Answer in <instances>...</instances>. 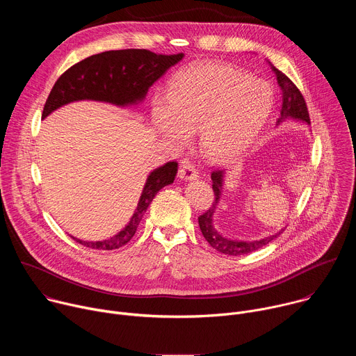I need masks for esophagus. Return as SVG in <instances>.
Listing matches in <instances>:
<instances>
[{"instance_id":"obj_1","label":"esophagus","mask_w":356,"mask_h":356,"mask_svg":"<svg viewBox=\"0 0 356 356\" xmlns=\"http://www.w3.org/2000/svg\"><path fill=\"white\" fill-rule=\"evenodd\" d=\"M179 177L183 180H195L198 177V172L194 165L188 162H183L179 169Z\"/></svg>"}]
</instances>
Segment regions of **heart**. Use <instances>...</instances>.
Returning a JSON list of instances; mask_svg holds the SVG:
<instances>
[{
    "label": "heart",
    "instance_id": "1",
    "mask_svg": "<svg viewBox=\"0 0 356 356\" xmlns=\"http://www.w3.org/2000/svg\"><path fill=\"white\" fill-rule=\"evenodd\" d=\"M272 106L266 81L225 63L200 62L172 80L169 98H154L152 121L173 142L198 129L201 147L210 156L228 158L258 136Z\"/></svg>",
    "mask_w": 356,
    "mask_h": 356
}]
</instances>
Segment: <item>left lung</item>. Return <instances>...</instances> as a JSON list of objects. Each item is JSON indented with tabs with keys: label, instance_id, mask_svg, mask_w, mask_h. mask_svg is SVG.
<instances>
[{
	"label": "left lung",
	"instance_id": "left-lung-1",
	"mask_svg": "<svg viewBox=\"0 0 356 356\" xmlns=\"http://www.w3.org/2000/svg\"><path fill=\"white\" fill-rule=\"evenodd\" d=\"M276 79H277V84L280 86L282 90V110H280V118L277 122H282L287 118H293V120H300L307 122L310 125V115H309V110H307V104L304 101L302 94L300 92V90L296 87V84L280 70H277L275 66H272ZM222 179H224V170H213L211 172V180H213V191L216 195V200L213 202V206L198 217V225L200 229L204 235L206 241L218 252L225 253V255H245V253H250L255 252L259 248L268 245L269 242H272L275 238H277L284 229L279 231L275 235L266 236L264 239L259 241H235V239H228L225 236H222L213 225V216L216 213L217 204L221 197V190H222Z\"/></svg>",
	"mask_w": 356,
	"mask_h": 356
}]
</instances>
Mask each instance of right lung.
I'll use <instances>...</instances> for the list:
<instances>
[{"instance_id":"1","label":"right lung","mask_w":356,"mask_h":356,"mask_svg":"<svg viewBox=\"0 0 356 356\" xmlns=\"http://www.w3.org/2000/svg\"><path fill=\"white\" fill-rule=\"evenodd\" d=\"M183 56V54L158 55L146 49L108 50L92 55L67 69L58 79L44 103L42 120L62 106L80 99L104 101L120 107L136 104L145 98L149 87L161 79L168 69L179 63ZM176 173V162H168L150 172L134 216L128 225L113 238L97 242L73 239L87 248L99 250H113L124 246L135 235L156 193L165 186L172 184Z\"/></svg>"}]
</instances>
